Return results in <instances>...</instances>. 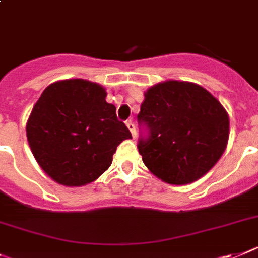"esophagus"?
<instances>
[{"mask_svg": "<svg viewBox=\"0 0 258 258\" xmlns=\"http://www.w3.org/2000/svg\"><path fill=\"white\" fill-rule=\"evenodd\" d=\"M126 126H127V129L131 131V133H132V136H133V138L137 137V132H136V126H134V124H133V122H132V121H126Z\"/></svg>", "mask_w": 258, "mask_h": 258, "instance_id": "1", "label": "esophagus"}]
</instances>
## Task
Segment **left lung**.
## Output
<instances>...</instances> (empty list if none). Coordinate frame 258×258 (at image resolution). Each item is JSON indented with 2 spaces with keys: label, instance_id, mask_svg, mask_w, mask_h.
<instances>
[{
  "label": "left lung",
  "instance_id": "1",
  "mask_svg": "<svg viewBox=\"0 0 258 258\" xmlns=\"http://www.w3.org/2000/svg\"><path fill=\"white\" fill-rule=\"evenodd\" d=\"M138 140L145 166L170 184H187L207 174L227 148L229 117L203 87L167 80L145 93Z\"/></svg>",
  "mask_w": 258,
  "mask_h": 258
}]
</instances>
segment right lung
Returning <instances> with one entry per match:
<instances>
[{"label": "right lung", "instance_id": "obj_1", "mask_svg": "<svg viewBox=\"0 0 258 258\" xmlns=\"http://www.w3.org/2000/svg\"><path fill=\"white\" fill-rule=\"evenodd\" d=\"M105 97L97 83L68 79L50 84L34 105L27 141L38 165L55 182L70 187L93 182L112 165L117 146L132 138Z\"/></svg>", "mask_w": 258, "mask_h": 258}]
</instances>
